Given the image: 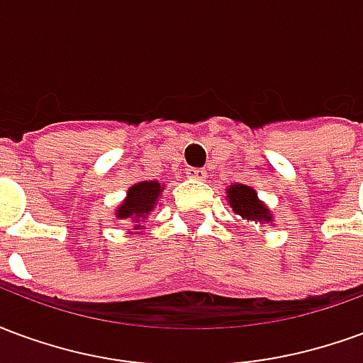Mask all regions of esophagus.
Listing matches in <instances>:
<instances>
[{"mask_svg":"<svg viewBox=\"0 0 363 363\" xmlns=\"http://www.w3.org/2000/svg\"><path fill=\"white\" fill-rule=\"evenodd\" d=\"M186 174L190 179H198V181H204L206 179V169H186Z\"/></svg>","mask_w":363,"mask_h":363,"instance_id":"esophagus-1","label":"esophagus"}]
</instances>
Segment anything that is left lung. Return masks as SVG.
Returning <instances> with one entry per match:
<instances>
[{"label": "left lung", "mask_w": 363, "mask_h": 363, "mask_svg": "<svg viewBox=\"0 0 363 363\" xmlns=\"http://www.w3.org/2000/svg\"><path fill=\"white\" fill-rule=\"evenodd\" d=\"M229 206L233 208L237 216L243 220L255 221V223H270L272 213L267 206L262 204L257 196V192L247 184H231L228 189Z\"/></svg>", "instance_id": "obj_1"}]
</instances>
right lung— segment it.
<instances>
[{"mask_svg":"<svg viewBox=\"0 0 363 363\" xmlns=\"http://www.w3.org/2000/svg\"><path fill=\"white\" fill-rule=\"evenodd\" d=\"M161 192H163V184L157 181H142L130 186L128 196L116 210V218L132 220L135 229H142L143 225H140V220H145L153 212Z\"/></svg>","mask_w":363,"mask_h":363,"instance_id":"right-lung-1","label":"right lung"}]
</instances>
